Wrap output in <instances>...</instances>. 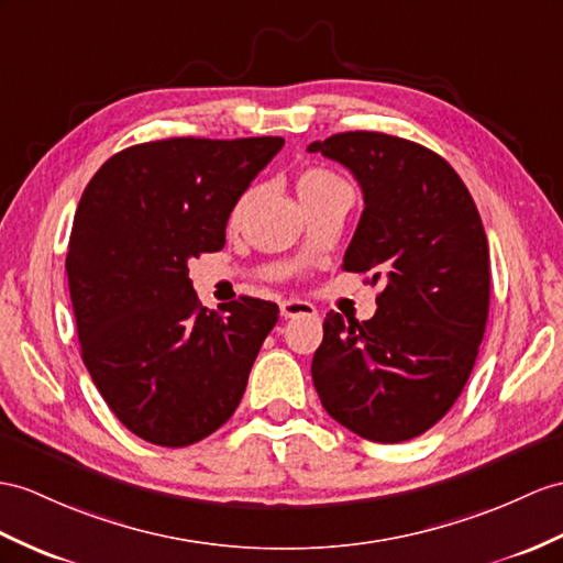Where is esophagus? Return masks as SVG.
<instances>
[{
  "label": "esophagus",
  "instance_id": "34e87169",
  "mask_svg": "<svg viewBox=\"0 0 563 563\" xmlns=\"http://www.w3.org/2000/svg\"><path fill=\"white\" fill-rule=\"evenodd\" d=\"M282 310V318L289 320V318H314L318 314V308L308 300H300V298H286L279 303Z\"/></svg>",
  "mask_w": 563,
  "mask_h": 563
}]
</instances>
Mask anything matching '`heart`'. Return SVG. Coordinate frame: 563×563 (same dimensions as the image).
Here are the masks:
<instances>
[{"instance_id": "1", "label": "heart", "mask_w": 563, "mask_h": 563, "mask_svg": "<svg viewBox=\"0 0 563 563\" xmlns=\"http://www.w3.org/2000/svg\"><path fill=\"white\" fill-rule=\"evenodd\" d=\"M341 184H344V181H341V178L334 172L322 169V167H308V169H303V172L298 174L296 190H298L300 202H306V200H310L314 196H320L322 190L341 186ZM251 198H253V190H249V194L241 196V200L236 202V208H234V219H239L243 214V210L249 208Z\"/></svg>"}]
</instances>
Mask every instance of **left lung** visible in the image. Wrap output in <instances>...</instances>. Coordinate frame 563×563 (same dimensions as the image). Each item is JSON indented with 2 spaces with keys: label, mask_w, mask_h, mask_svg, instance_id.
Returning a JSON list of instances; mask_svg holds the SVG:
<instances>
[{
  "label": "left lung",
  "mask_w": 563,
  "mask_h": 563,
  "mask_svg": "<svg viewBox=\"0 0 563 563\" xmlns=\"http://www.w3.org/2000/svg\"><path fill=\"white\" fill-rule=\"evenodd\" d=\"M355 176L365 210L344 269L382 284L369 320L324 318L312 382L324 410L363 440L399 444L428 432L461 396L489 312L483 219L451 164L375 131L314 141Z\"/></svg>",
  "instance_id": "8db88e82"
}]
</instances>
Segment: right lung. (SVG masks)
Segmentation results:
<instances>
[{"instance_id": "1", "label": "right lung", "mask_w": 563, "mask_h": 563, "mask_svg": "<svg viewBox=\"0 0 563 563\" xmlns=\"http://www.w3.org/2000/svg\"><path fill=\"white\" fill-rule=\"evenodd\" d=\"M284 139H167L109 157L78 202L66 274L80 355L112 413L157 446L234 416L279 308L200 306L188 260L224 249L229 214Z\"/></svg>"}]
</instances>
